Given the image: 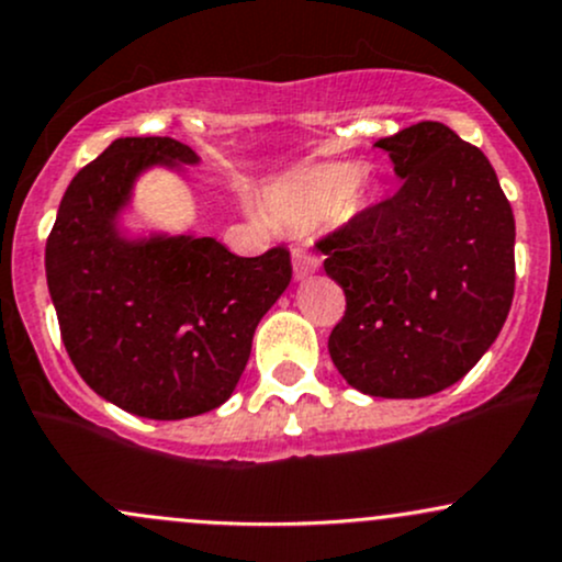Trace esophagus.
Here are the masks:
<instances>
[{"instance_id": "esophagus-1", "label": "esophagus", "mask_w": 562, "mask_h": 562, "mask_svg": "<svg viewBox=\"0 0 562 562\" xmlns=\"http://www.w3.org/2000/svg\"><path fill=\"white\" fill-rule=\"evenodd\" d=\"M292 265H294V279H305V276L316 273L322 259H318V255H313V251H294Z\"/></svg>"}]
</instances>
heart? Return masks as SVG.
<instances>
[{
    "mask_svg": "<svg viewBox=\"0 0 562 562\" xmlns=\"http://www.w3.org/2000/svg\"><path fill=\"white\" fill-rule=\"evenodd\" d=\"M364 177V168L356 162L311 168L281 179L268 192L270 216L283 227H307L322 216L331 214L348 201L353 187Z\"/></svg>",
    "mask_w": 562,
    "mask_h": 562,
    "instance_id": "b5f03b06",
    "label": "heart"
}]
</instances>
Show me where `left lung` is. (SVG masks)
I'll use <instances>...</instances> for the list:
<instances>
[{
    "label": "left lung",
    "mask_w": 562,
    "mask_h": 562,
    "mask_svg": "<svg viewBox=\"0 0 562 562\" xmlns=\"http://www.w3.org/2000/svg\"><path fill=\"white\" fill-rule=\"evenodd\" d=\"M400 190L316 240L346 292L329 356L348 385L418 400L458 383L515 297V214L491 160L437 120L378 138Z\"/></svg>",
    "instance_id": "left-lung-1"
}]
</instances>
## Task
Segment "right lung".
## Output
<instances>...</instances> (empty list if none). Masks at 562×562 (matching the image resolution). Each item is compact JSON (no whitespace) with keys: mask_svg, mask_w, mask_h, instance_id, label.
<instances>
[{"mask_svg":"<svg viewBox=\"0 0 562 562\" xmlns=\"http://www.w3.org/2000/svg\"><path fill=\"white\" fill-rule=\"evenodd\" d=\"M195 162L177 138L112 142L77 171L47 235L45 273L71 364L128 413L179 420L233 394L259 318L292 279L286 246L235 257L214 238L128 244L114 214L142 168Z\"/></svg>","mask_w":562,"mask_h":562,"instance_id":"right-lung-1","label":"right lung"}]
</instances>
